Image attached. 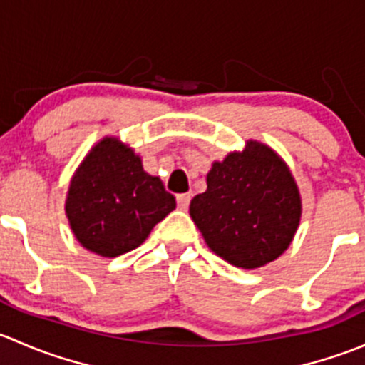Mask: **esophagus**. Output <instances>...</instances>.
I'll return each mask as SVG.
<instances>
[{
    "instance_id": "esophagus-1",
    "label": "esophagus",
    "mask_w": 365,
    "mask_h": 365,
    "mask_svg": "<svg viewBox=\"0 0 365 365\" xmlns=\"http://www.w3.org/2000/svg\"><path fill=\"white\" fill-rule=\"evenodd\" d=\"M190 200H192V196H190V194H178V196H176V203H178V208L180 210L189 208Z\"/></svg>"
}]
</instances>
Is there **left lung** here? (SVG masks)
<instances>
[{
	"instance_id": "1",
	"label": "left lung",
	"mask_w": 365,
	"mask_h": 365,
	"mask_svg": "<svg viewBox=\"0 0 365 365\" xmlns=\"http://www.w3.org/2000/svg\"><path fill=\"white\" fill-rule=\"evenodd\" d=\"M189 213L217 256L254 270L289 247L300 224L302 197L284 159L249 139L242 152L213 162L206 190L190 201Z\"/></svg>"
}]
</instances>
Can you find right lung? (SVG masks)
Masks as SVG:
<instances>
[{"mask_svg": "<svg viewBox=\"0 0 365 365\" xmlns=\"http://www.w3.org/2000/svg\"><path fill=\"white\" fill-rule=\"evenodd\" d=\"M176 208L159 176L143 169L134 148L106 135L91 146L70 178L65 213L84 249L116 257L139 247Z\"/></svg>", "mask_w": 365, "mask_h": 365, "instance_id": "obj_1", "label": "right lung"}]
</instances>
